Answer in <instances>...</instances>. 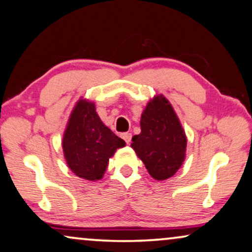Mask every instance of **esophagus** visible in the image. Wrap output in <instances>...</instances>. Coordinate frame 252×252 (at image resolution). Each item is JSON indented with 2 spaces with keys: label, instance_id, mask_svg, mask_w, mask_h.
I'll return each instance as SVG.
<instances>
[{
  "label": "esophagus",
  "instance_id": "1",
  "mask_svg": "<svg viewBox=\"0 0 252 252\" xmlns=\"http://www.w3.org/2000/svg\"><path fill=\"white\" fill-rule=\"evenodd\" d=\"M121 137H122V138L124 139V142H126V144H130V142H131L132 135H131V133H129V132H126V133H122Z\"/></svg>",
  "mask_w": 252,
  "mask_h": 252
}]
</instances>
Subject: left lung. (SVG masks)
I'll list each match as a JSON object with an SVG mask.
<instances>
[{"instance_id": "8db88e82", "label": "left lung", "mask_w": 252, "mask_h": 252, "mask_svg": "<svg viewBox=\"0 0 252 252\" xmlns=\"http://www.w3.org/2000/svg\"><path fill=\"white\" fill-rule=\"evenodd\" d=\"M139 135L131 147L154 180L165 181L181 168L187 151V136L173 106L162 94L154 95L140 116Z\"/></svg>"}]
</instances>
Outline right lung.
<instances>
[{"mask_svg":"<svg viewBox=\"0 0 252 252\" xmlns=\"http://www.w3.org/2000/svg\"><path fill=\"white\" fill-rule=\"evenodd\" d=\"M126 142L106 126L95 112L94 102L80 98L66 123L62 149L66 165L80 179H102L109 159Z\"/></svg>","mask_w":252,"mask_h":252,"instance_id":"right-lung-1","label":"right lung"}]
</instances>
